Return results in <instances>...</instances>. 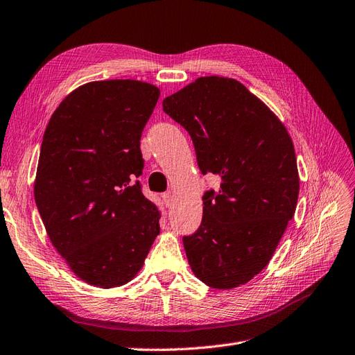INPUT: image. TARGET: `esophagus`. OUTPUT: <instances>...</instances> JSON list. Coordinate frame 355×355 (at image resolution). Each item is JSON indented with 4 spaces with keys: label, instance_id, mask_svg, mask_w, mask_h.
Listing matches in <instances>:
<instances>
[{
    "label": "esophagus",
    "instance_id": "1",
    "mask_svg": "<svg viewBox=\"0 0 355 355\" xmlns=\"http://www.w3.org/2000/svg\"><path fill=\"white\" fill-rule=\"evenodd\" d=\"M163 198H164L166 207H171V204H173V197H171V194H164Z\"/></svg>",
    "mask_w": 355,
    "mask_h": 355
}]
</instances>
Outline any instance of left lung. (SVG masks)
I'll return each mask as SVG.
<instances>
[{
    "label": "left lung",
    "instance_id": "left-lung-1",
    "mask_svg": "<svg viewBox=\"0 0 355 355\" xmlns=\"http://www.w3.org/2000/svg\"><path fill=\"white\" fill-rule=\"evenodd\" d=\"M189 133L202 175L220 178L202 196V220L184 237L192 272L213 288L250 282L271 257L293 218L299 175L284 124L244 85L200 77L163 101Z\"/></svg>",
    "mask_w": 355,
    "mask_h": 355
}]
</instances>
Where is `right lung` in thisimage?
Returning a JSON list of instances; mask_svg holds the SVG:
<instances>
[{"label": "right lung", "mask_w": 355, "mask_h": 355, "mask_svg": "<svg viewBox=\"0 0 355 355\" xmlns=\"http://www.w3.org/2000/svg\"><path fill=\"white\" fill-rule=\"evenodd\" d=\"M158 98L157 85L137 80L83 84L42 136L34 184L40 216L71 271L90 286L133 280L159 234V211L135 180Z\"/></svg>", "instance_id": "add662e5"}]
</instances>
